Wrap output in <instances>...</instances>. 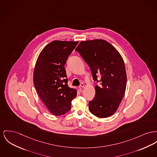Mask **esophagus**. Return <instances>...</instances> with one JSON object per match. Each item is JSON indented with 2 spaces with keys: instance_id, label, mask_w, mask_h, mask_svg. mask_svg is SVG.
Here are the masks:
<instances>
[{
  "instance_id": "34e87169",
  "label": "esophagus",
  "mask_w": 157,
  "mask_h": 157,
  "mask_svg": "<svg viewBox=\"0 0 157 157\" xmlns=\"http://www.w3.org/2000/svg\"><path fill=\"white\" fill-rule=\"evenodd\" d=\"M79 87L80 88H83V87H84V84H83V83H81Z\"/></svg>"
}]
</instances>
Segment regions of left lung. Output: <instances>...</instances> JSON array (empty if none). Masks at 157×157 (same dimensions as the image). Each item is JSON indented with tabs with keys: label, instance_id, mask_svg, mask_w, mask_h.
I'll return each instance as SVG.
<instances>
[{
	"label": "left lung",
	"instance_id": "8db88e82",
	"mask_svg": "<svg viewBox=\"0 0 157 157\" xmlns=\"http://www.w3.org/2000/svg\"><path fill=\"white\" fill-rule=\"evenodd\" d=\"M90 67L95 95L89 102L90 111L100 118L108 117L117 110L126 91L127 76L123 58L107 41H81L75 49ZM100 75L101 79L98 80Z\"/></svg>",
	"mask_w": 157,
	"mask_h": 157
}]
</instances>
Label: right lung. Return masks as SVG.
<instances>
[{"mask_svg":"<svg viewBox=\"0 0 157 157\" xmlns=\"http://www.w3.org/2000/svg\"><path fill=\"white\" fill-rule=\"evenodd\" d=\"M78 41H53L41 52L34 71L37 93L51 113L60 116L71 110L76 90L67 85L65 65Z\"/></svg>","mask_w":157,"mask_h":157,"instance_id":"right-lung-1","label":"right lung"}]
</instances>
